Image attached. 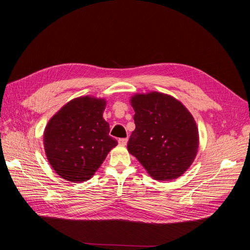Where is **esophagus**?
Instances as JSON below:
<instances>
[{"label": "esophagus", "mask_w": 250, "mask_h": 250, "mask_svg": "<svg viewBox=\"0 0 250 250\" xmlns=\"http://www.w3.org/2000/svg\"><path fill=\"white\" fill-rule=\"evenodd\" d=\"M118 142H119L120 145L125 146L126 144H127V142H128V139H127V138H122V139H119V140H118Z\"/></svg>", "instance_id": "esophagus-1"}]
</instances>
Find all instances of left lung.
<instances>
[{
    "label": "left lung",
    "instance_id": "8db88e82",
    "mask_svg": "<svg viewBox=\"0 0 250 250\" xmlns=\"http://www.w3.org/2000/svg\"><path fill=\"white\" fill-rule=\"evenodd\" d=\"M135 129L129 152L156 180L175 179L190 167L198 149V130L188 109L173 97L149 93L131 99Z\"/></svg>",
    "mask_w": 250,
    "mask_h": 250
}]
</instances>
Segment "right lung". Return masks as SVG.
Instances as JSON below:
<instances>
[{
	"label": "right lung",
	"instance_id": "right-lung-1",
	"mask_svg": "<svg viewBox=\"0 0 250 250\" xmlns=\"http://www.w3.org/2000/svg\"><path fill=\"white\" fill-rule=\"evenodd\" d=\"M105 101L92 97L74 99L53 117L43 134L48 161L69 181H85L118 145L103 119Z\"/></svg>",
	"mask_w": 250,
	"mask_h": 250
}]
</instances>
